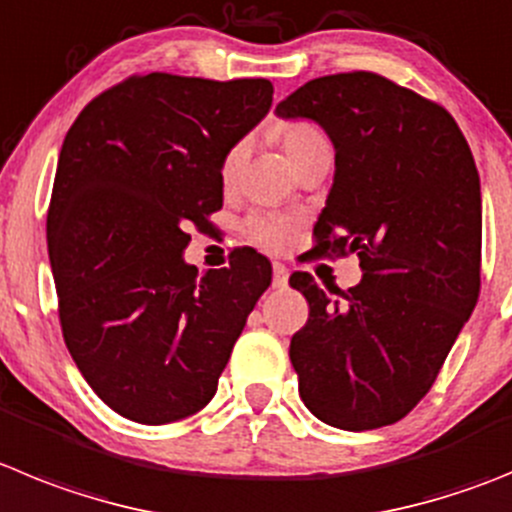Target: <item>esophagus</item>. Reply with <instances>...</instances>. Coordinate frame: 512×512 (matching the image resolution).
<instances>
[{"label":"esophagus","instance_id":"obj_1","mask_svg":"<svg viewBox=\"0 0 512 512\" xmlns=\"http://www.w3.org/2000/svg\"><path fill=\"white\" fill-rule=\"evenodd\" d=\"M274 289H287L289 287V269L284 264H274V279H271Z\"/></svg>","mask_w":512,"mask_h":512}]
</instances>
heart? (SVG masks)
<instances>
[{
	"mask_svg": "<svg viewBox=\"0 0 512 512\" xmlns=\"http://www.w3.org/2000/svg\"><path fill=\"white\" fill-rule=\"evenodd\" d=\"M281 144H284V152H287L289 162L294 164L299 157L312 152V149L325 147L327 139L317 126L297 121V124H287L281 129ZM243 157H246V147L243 144H236V147L228 149V154L223 157V164H220V180H223V185H233L236 182ZM246 233L259 246L271 248V251H284L294 241V220L269 213L253 215L246 223Z\"/></svg>",
	"mask_w": 512,
	"mask_h": 512,
	"instance_id": "heart-1",
	"label": "heart"
}]
</instances>
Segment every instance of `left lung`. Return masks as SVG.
<instances>
[{
    "mask_svg": "<svg viewBox=\"0 0 512 512\" xmlns=\"http://www.w3.org/2000/svg\"><path fill=\"white\" fill-rule=\"evenodd\" d=\"M320 124L335 177L314 253H358L363 279L330 292L289 284L309 320L289 345L304 406L348 431L396 424L437 381L480 294L482 198L457 121L383 75L314 78L276 106Z\"/></svg>",
    "mask_w": 512,
    "mask_h": 512,
    "instance_id": "1",
    "label": "left lung"
}]
</instances>
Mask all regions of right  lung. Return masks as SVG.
<instances>
[{
  "instance_id": "add662e5",
  "label": "right lung",
  "mask_w": 512,
  "mask_h": 512,
  "mask_svg": "<svg viewBox=\"0 0 512 512\" xmlns=\"http://www.w3.org/2000/svg\"><path fill=\"white\" fill-rule=\"evenodd\" d=\"M266 78H129L93 98L65 134L48 253L65 345L88 386L137 424L208 406L271 264L185 261L187 228L223 205L220 164L271 109Z\"/></svg>"
}]
</instances>
